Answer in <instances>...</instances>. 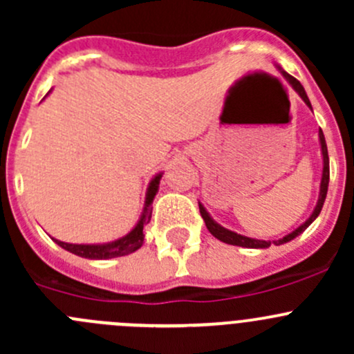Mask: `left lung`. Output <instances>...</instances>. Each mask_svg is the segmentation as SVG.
I'll return each mask as SVG.
<instances>
[{"instance_id": "1", "label": "left lung", "mask_w": 354, "mask_h": 354, "mask_svg": "<svg viewBox=\"0 0 354 354\" xmlns=\"http://www.w3.org/2000/svg\"><path fill=\"white\" fill-rule=\"evenodd\" d=\"M281 73H283L284 78H286L289 84H291V87L295 88L296 92H298V95L303 99V101H305V104L308 106L310 109H312V104H310V99H308V95H306V92H305V88H303V85L299 84V82L296 80L295 77H291V75L286 73V71H281ZM319 140H320V149H322V159H324V169H322V181H320L319 202H317V205H315V209H313L312 216H310L308 219H306L305 223L301 224V226H298L295 231H291V233L286 234V236L279 238V240H274V241L255 240V238L243 236V234H238V233H234V231L226 230V227H223V226H221V224H217L216 221H214L212 217H210V214L207 212L205 207H203L202 203L198 202L200 214H202L203 221H205V226H207V230L210 231V234H212L214 238H217V240L223 241V243L243 246V248H269L270 243L284 245V243H288V241L295 240L296 236H299V234H301L303 231H305L306 227H308L310 224H312L313 221H315L317 217H319L320 210H322V207H324V202H326L327 188H329V154H327V144H326V137H324V131L322 130L319 131Z\"/></svg>"}]
</instances>
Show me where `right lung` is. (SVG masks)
<instances>
[{
  "instance_id": "right-lung-1",
  "label": "right lung",
  "mask_w": 354,
  "mask_h": 354,
  "mask_svg": "<svg viewBox=\"0 0 354 354\" xmlns=\"http://www.w3.org/2000/svg\"><path fill=\"white\" fill-rule=\"evenodd\" d=\"M162 178V173L156 174L151 180L147 188V194H145V207L144 212H142L140 221L137 223V226L130 231L128 234H124L123 238H118V240L109 241V243H101V245H73V243H65V241L53 240L56 241L62 248L68 250L70 253H75L78 257H84V259L91 260H106V259H114V257H123L128 255V253H133L140 248L142 243H144V226L151 221L152 216V202H154V197L159 190V181Z\"/></svg>"
}]
</instances>
